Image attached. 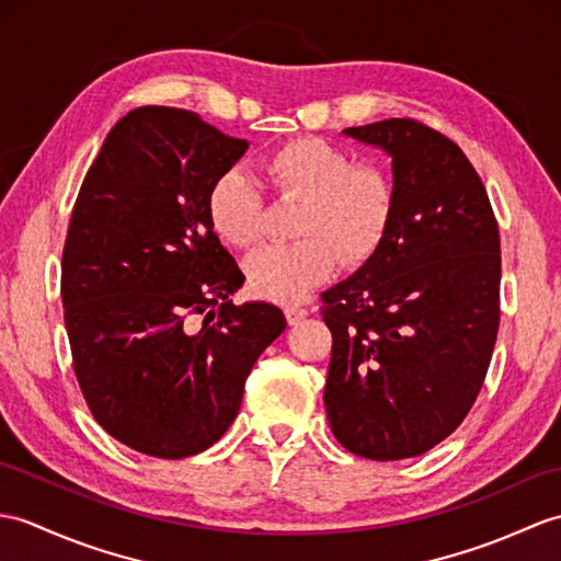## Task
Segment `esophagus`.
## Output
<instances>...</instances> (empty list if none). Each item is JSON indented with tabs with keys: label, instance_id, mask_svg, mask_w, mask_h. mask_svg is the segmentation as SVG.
Here are the masks:
<instances>
[{
	"label": "esophagus",
	"instance_id": "34e87169",
	"mask_svg": "<svg viewBox=\"0 0 561 561\" xmlns=\"http://www.w3.org/2000/svg\"><path fill=\"white\" fill-rule=\"evenodd\" d=\"M284 316H286V320H289V324H298L308 316V308L298 306V304H286L284 306Z\"/></svg>",
	"mask_w": 561,
	"mask_h": 561
}]
</instances>
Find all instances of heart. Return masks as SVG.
<instances>
[{
	"instance_id": "1",
	"label": "heart",
	"mask_w": 561,
	"mask_h": 561,
	"mask_svg": "<svg viewBox=\"0 0 561 561\" xmlns=\"http://www.w3.org/2000/svg\"><path fill=\"white\" fill-rule=\"evenodd\" d=\"M267 188L301 201L294 243L265 245L245 263L249 286L275 301H298L330 279L340 257L358 265L382 243L394 210V188L382 167L354 162L330 140L298 136L257 162ZM205 213L231 249H251L263 237V195L255 181L227 169L207 188Z\"/></svg>"
}]
</instances>
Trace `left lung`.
<instances>
[{"instance_id": "1", "label": "left lung", "mask_w": 561, "mask_h": 561, "mask_svg": "<svg viewBox=\"0 0 561 561\" xmlns=\"http://www.w3.org/2000/svg\"><path fill=\"white\" fill-rule=\"evenodd\" d=\"M392 154L394 210L354 277L322 294L324 411L373 461L419 457L471 411L500 330V229L457 142L419 119L344 128Z\"/></svg>"}]
</instances>
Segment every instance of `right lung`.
<instances>
[{
	"mask_svg": "<svg viewBox=\"0 0 561 561\" xmlns=\"http://www.w3.org/2000/svg\"><path fill=\"white\" fill-rule=\"evenodd\" d=\"M245 148L193 112L138 107L104 138L73 205L61 304L76 380L93 419L154 459L213 447L286 328L277 306L229 301L243 275L205 213Z\"/></svg>",
	"mask_w": 561,
	"mask_h": 561,
	"instance_id": "1",
	"label": "right lung"
}]
</instances>
